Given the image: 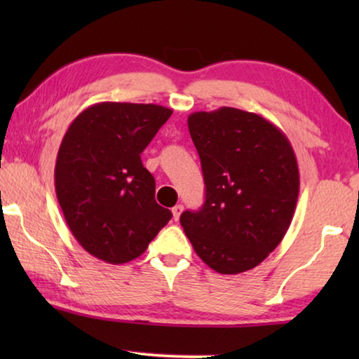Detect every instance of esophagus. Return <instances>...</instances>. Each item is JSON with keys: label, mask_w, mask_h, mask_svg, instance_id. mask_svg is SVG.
I'll list each match as a JSON object with an SVG mask.
<instances>
[{"label": "esophagus", "mask_w": 359, "mask_h": 359, "mask_svg": "<svg viewBox=\"0 0 359 359\" xmlns=\"http://www.w3.org/2000/svg\"><path fill=\"white\" fill-rule=\"evenodd\" d=\"M171 212H173V219L175 220H178L180 219V215H181V212H183V205L181 204H176L173 209H171Z\"/></svg>", "instance_id": "obj_1"}]
</instances>
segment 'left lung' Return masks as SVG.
<instances>
[{
	"instance_id": "left-lung-1",
	"label": "left lung",
	"mask_w": 359,
	"mask_h": 359,
	"mask_svg": "<svg viewBox=\"0 0 359 359\" xmlns=\"http://www.w3.org/2000/svg\"><path fill=\"white\" fill-rule=\"evenodd\" d=\"M188 127L205 201L180 222L209 268L248 271L281 243L294 217L299 166L291 142L263 116L235 107L193 112Z\"/></svg>"
}]
</instances>
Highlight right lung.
<instances>
[{
  "instance_id": "obj_1",
  "label": "right lung",
  "mask_w": 359,
  "mask_h": 359,
  "mask_svg": "<svg viewBox=\"0 0 359 359\" xmlns=\"http://www.w3.org/2000/svg\"><path fill=\"white\" fill-rule=\"evenodd\" d=\"M158 104L97 102L63 135L55 193L73 237L111 264L139 258L171 219L155 201V180L140 154L170 119Z\"/></svg>"
}]
</instances>
